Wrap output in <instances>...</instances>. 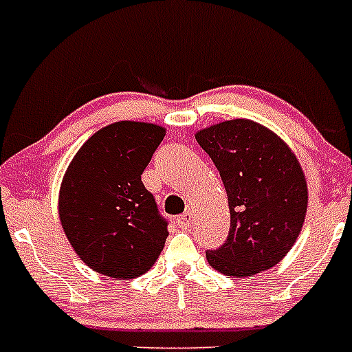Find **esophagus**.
Listing matches in <instances>:
<instances>
[{
    "mask_svg": "<svg viewBox=\"0 0 352 352\" xmlns=\"http://www.w3.org/2000/svg\"><path fill=\"white\" fill-rule=\"evenodd\" d=\"M192 223H194V213H190V211H185V213L178 217V226L182 227V229L190 227Z\"/></svg>",
    "mask_w": 352,
    "mask_h": 352,
    "instance_id": "obj_1",
    "label": "esophagus"
}]
</instances>
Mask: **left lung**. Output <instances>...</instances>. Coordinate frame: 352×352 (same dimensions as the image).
Here are the masks:
<instances>
[{
  "instance_id": "8db88e82",
  "label": "left lung",
  "mask_w": 352,
  "mask_h": 352,
  "mask_svg": "<svg viewBox=\"0 0 352 352\" xmlns=\"http://www.w3.org/2000/svg\"><path fill=\"white\" fill-rule=\"evenodd\" d=\"M226 186L231 229L223 245L206 252L208 263L227 276H250L272 268L294 245L307 213L303 170L284 141L250 120H231L201 130Z\"/></svg>"
}]
</instances>
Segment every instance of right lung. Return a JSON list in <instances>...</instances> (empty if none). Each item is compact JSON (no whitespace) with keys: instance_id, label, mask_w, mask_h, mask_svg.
Segmentation results:
<instances>
[{"instance_id":"1","label":"right lung","mask_w":352,"mask_h":352,"mask_svg":"<svg viewBox=\"0 0 352 352\" xmlns=\"http://www.w3.org/2000/svg\"><path fill=\"white\" fill-rule=\"evenodd\" d=\"M164 135L153 123L118 121L84 142L65 173L61 226L77 256L102 275H142L166 245L169 222L141 182Z\"/></svg>"}]
</instances>
